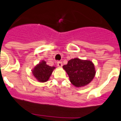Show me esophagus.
Instances as JSON below:
<instances>
[{"label": "esophagus", "instance_id": "34e87169", "mask_svg": "<svg viewBox=\"0 0 121 121\" xmlns=\"http://www.w3.org/2000/svg\"><path fill=\"white\" fill-rule=\"evenodd\" d=\"M57 65L59 67H62L63 65L62 64V62H57Z\"/></svg>", "mask_w": 121, "mask_h": 121}]
</instances>
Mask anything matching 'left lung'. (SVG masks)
Listing matches in <instances>:
<instances>
[{"label": "left lung", "instance_id": "left-lung-1", "mask_svg": "<svg viewBox=\"0 0 121 121\" xmlns=\"http://www.w3.org/2000/svg\"><path fill=\"white\" fill-rule=\"evenodd\" d=\"M72 84L76 87H82L90 83L95 75L94 64L88 60L75 58L63 66Z\"/></svg>", "mask_w": 121, "mask_h": 121}]
</instances>
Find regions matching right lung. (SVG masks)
I'll return each mask as SVG.
<instances>
[{"mask_svg":"<svg viewBox=\"0 0 121 121\" xmlns=\"http://www.w3.org/2000/svg\"><path fill=\"white\" fill-rule=\"evenodd\" d=\"M54 69V67L48 65L46 62L43 60L34 67L32 70L33 75L39 82H46L49 79Z\"/></svg>","mask_w":121,"mask_h":121,"instance_id":"right-lung-1","label":"right lung"}]
</instances>
